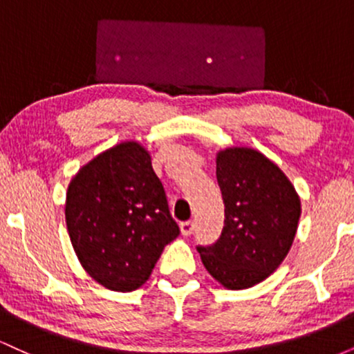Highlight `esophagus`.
<instances>
[{
    "mask_svg": "<svg viewBox=\"0 0 354 354\" xmlns=\"http://www.w3.org/2000/svg\"><path fill=\"white\" fill-rule=\"evenodd\" d=\"M180 230H181V233L185 234V236H189V234H193V231H194V223L193 221L181 223Z\"/></svg>",
    "mask_w": 354,
    "mask_h": 354,
    "instance_id": "1",
    "label": "esophagus"
}]
</instances>
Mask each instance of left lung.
I'll use <instances>...</instances> for the list:
<instances>
[{
	"label": "left lung",
	"mask_w": 354,
	"mask_h": 354,
	"mask_svg": "<svg viewBox=\"0 0 354 354\" xmlns=\"http://www.w3.org/2000/svg\"><path fill=\"white\" fill-rule=\"evenodd\" d=\"M225 226L214 245L198 246L206 271L228 290L261 283L293 245L301 201L288 176L258 149L230 146L216 153Z\"/></svg>",
	"instance_id": "obj_1"
}]
</instances>
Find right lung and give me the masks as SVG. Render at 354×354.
I'll list each match as a JSON object with an SVG mask.
<instances>
[{
  "instance_id": "right-lung-1",
  "label": "right lung",
  "mask_w": 354,
  "mask_h": 354,
  "mask_svg": "<svg viewBox=\"0 0 354 354\" xmlns=\"http://www.w3.org/2000/svg\"><path fill=\"white\" fill-rule=\"evenodd\" d=\"M64 216L84 271L121 293L143 286L180 234L149 151L138 141H123L81 166L68 185Z\"/></svg>"
}]
</instances>
